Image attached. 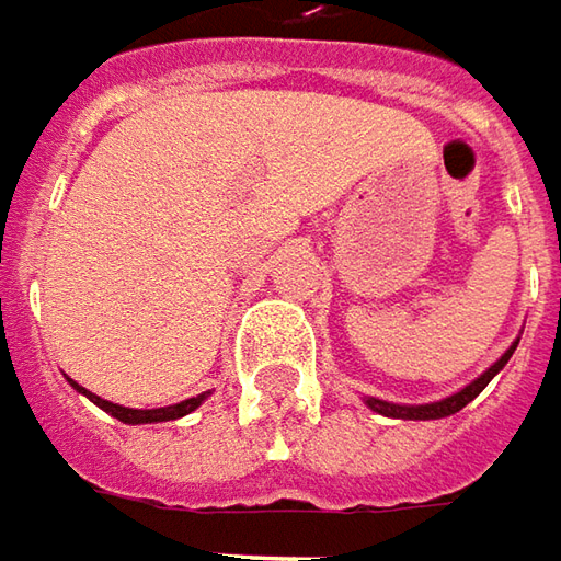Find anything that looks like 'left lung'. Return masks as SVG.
<instances>
[{
    "instance_id": "left-lung-1",
    "label": "left lung",
    "mask_w": 561,
    "mask_h": 561,
    "mask_svg": "<svg viewBox=\"0 0 561 561\" xmlns=\"http://www.w3.org/2000/svg\"><path fill=\"white\" fill-rule=\"evenodd\" d=\"M518 347V341L512 344L510 351L503 354V357L493 363L491 369L484 373V376H478L472 385H466L462 391H456V394L444 397V400H435V403H419V407H410V403H388V400H378V397H366V407L369 410H376L378 415H391V419H444V415H454L459 413L466 403H472L474 397L481 394L484 388H488V381H491L506 363H510L512 351Z\"/></svg>"
}]
</instances>
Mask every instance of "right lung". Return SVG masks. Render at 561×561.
<instances>
[{"mask_svg":"<svg viewBox=\"0 0 561 561\" xmlns=\"http://www.w3.org/2000/svg\"><path fill=\"white\" fill-rule=\"evenodd\" d=\"M70 385L80 391V394H87L95 407H102L105 413H111L114 419H121V422H126V425H148V422H170V419H183V415H188L192 410H198L202 407V400H207L210 397V391H204V394L198 397H188V400H180V403H173V407H158V410H133V407H121V403H111V400H105V397L92 394V391H87L83 385H77L73 378H68Z\"/></svg>","mask_w":561,"mask_h":561,"instance_id":"obj_1","label":"right lung"}]
</instances>
